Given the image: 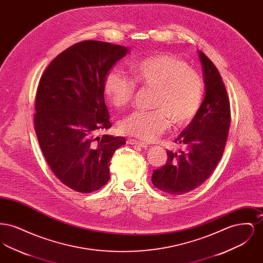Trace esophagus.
Segmentation results:
<instances>
[{
	"label": "esophagus",
	"mask_w": 263,
	"mask_h": 263,
	"mask_svg": "<svg viewBox=\"0 0 263 263\" xmlns=\"http://www.w3.org/2000/svg\"><path fill=\"white\" fill-rule=\"evenodd\" d=\"M127 144L129 145H136L139 147H142V148H146L147 147V144L145 142H142V141H139L136 139H127Z\"/></svg>",
	"instance_id": "obj_1"
}]
</instances>
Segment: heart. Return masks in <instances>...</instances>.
Here are the masks:
<instances>
[{
	"label": "heart",
	"instance_id": "b5f03b06",
	"mask_svg": "<svg viewBox=\"0 0 263 263\" xmlns=\"http://www.w3.org/2000/svg\"><path fill=\"white\" fill-rule=\"evenodd\" d=\"M129 70L136 83L156 90L152 102L154 109L127 114L119 123L122 132L151 140L163 132L171 120L175 125H184L197 112L203 97V81L183 60L158 53L131 63ZM134 81L117 70L108 72L103 82L106 98L115 106L125 105L133 97Z\"/></svg>",
	"mask_w": 263,
	"mask_h": 263
}]
</instances>
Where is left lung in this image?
Instances as JSON below:
<instances>
[{"label": "left lung", "instance_id": "8db88e82", "mask_svg": "<svg viewBox=\"0 0 263 263\" xmlns=\"http://www.w3.org/2000/svg\"><path fill=\"white\" fill-rule=\"evenodd\" d=\"M205 97L195 116L175 139L180 149L166 151L167 161L154 171L153 184L178 195L198 187L214 172L225 150L231 108L224 82L212 61L199 51Z\"/></svg>", "mask_w": 263, "mask_h": 263}]
</instances>
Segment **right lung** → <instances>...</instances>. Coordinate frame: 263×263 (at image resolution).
Returning <instances> with one entry per match:
<instances>
[{
    "label": "right lung",
    "instance_id": "add662e5",
    "mask_svg": "<svg viewBox=\"0 0 263 263\" xmlns=\"http://www.w3.org/2000/svg\"><path fill=\"white\" fill-rule=\"evenodd\" d=\"M128 52L108 42L82 41L54 58L40 78L38 143L54 175L78 192L96 191L108 181L113 154L126 143L124 137L102 134L111 127L103 82Z\"/></svg>",
    "mask_w": 263,
    "mask_h": 263
}]
</instances>
